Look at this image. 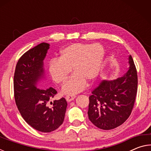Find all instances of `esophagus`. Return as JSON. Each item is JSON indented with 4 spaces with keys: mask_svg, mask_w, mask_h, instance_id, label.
Returning <instances> with one entry per match:
<instances>
[{
    "mask_svg": "<svg viewBox=\"0 0 151 151\" xmlns=\"http://www.w3.org/2000/svg\"><path fill=\"white\" fill-rule=\"evenodd\" d=\"M75 97H76L75 95H73V94H69V95H66V97H65V99L68 102H70V101H73L74 99H75Z\"/></svg>",
    "mask_w": 151,
    "mask_h": 151,
    "instance_id": "esophagus-1",
    "label": "esophagus"
}]
</instances>
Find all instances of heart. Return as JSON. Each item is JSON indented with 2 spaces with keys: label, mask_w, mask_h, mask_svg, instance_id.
I'll return each instance as SVG.
<instances>
[{
  "label": "heart",
  "mask_w": 151,
  "mask_h": 151,
  "mask_svg": "<svg viewBox=\"0 0 151 151\" xmlns=\"http://www.w3.org/2000/svg\"><path fill=\"white\" fill-rule=\"evenodd\" d=\"M104 56V48L99 43H74L60 50L58 60L50 61L48 72L53 81L60 84L71 69L74 74L63 84L62 92L80 93L85 88L86 81L93 82L98 76Z\"/></svg>",
  "instance_id": "1"
}]
</instances>
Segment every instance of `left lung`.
I'll use <instances>...</instances> for the list:
<instances>
[{
    "mask_svg": "<svg viewBox=\"0 0 151 151\" xmlns=\"http://www.w3.org/2000/svg\"><path fill=\"white\" fill-rule=\"evenodd\" d=\"M129 67L121 77L103 81L89 96L88 119L99 129L111 130L121 125L131 115L137 93V69L131 55Z\"/></svg>",
    "mask_w": 151,
    "mask_h": 151,
    "instance_id": "8db88e82",
    "label": "left lung"
}]
</instances>
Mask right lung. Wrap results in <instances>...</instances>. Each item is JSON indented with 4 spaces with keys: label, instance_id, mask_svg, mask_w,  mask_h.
Wrapping results in <instances>:
<instances>
[{
    "label": "right lung",
    "instance_id": "1",
    "mask_svg": "<svg viewBox=\"0 0 151 151\" xmlns=\"http://www.w3.org/2000/svg\"><path fill=\"white\" fill-rule=\"evenodd\" d=\"M50 45L42 42L20 58L14 75V99L22 118L37 131L50 132L63 123L67 103L65 98L50 102L57 91L43 87L45 73L43 60Z\"/></svg>",
    "mask_w": 151,
    "mask_h": 151
}]
</instances>
